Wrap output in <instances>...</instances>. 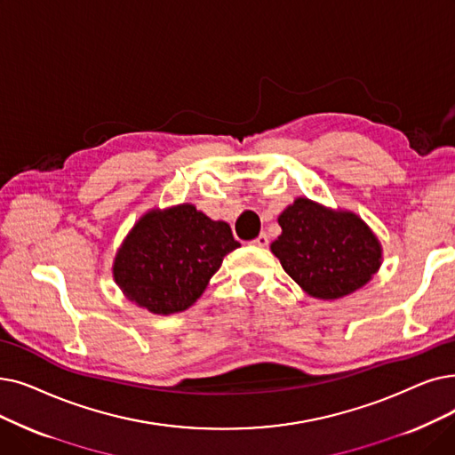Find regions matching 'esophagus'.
Instances as JSON below:
<instances>
[{
    "instance_id": "1",
    "label": "esophagus",
    "mask_w": 455,
    "mask_h": 455,
    "mask_svg": "<svg viewBox=\"0 0 455 455\" xmlns=\"http://www.w3.org/2000/svg\"><path fill=\"white\" fill-rule=\"evenodd\" d=\"M267 243H269L267 234H264V232L259 235V238L252 240V245H256V247H267Z\"/></svg>"
}]
</instances>
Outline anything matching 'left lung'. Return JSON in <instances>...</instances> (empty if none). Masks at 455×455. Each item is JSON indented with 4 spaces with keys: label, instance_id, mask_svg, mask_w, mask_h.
I'll use <instances>...</instances> for the list:
<instances>
[{
    "label": "left lung",
    "instance_id": "obj_1",
    "mask_svg": "<svg viewBox=\"0 0 455 455\" xmlns=\"http://www.w3.org/2000/svg\"><path fill=\"white\" fill-rule=\"evenodd\" d=\"M276 221L283 232L269 249L310 298H346L366 286L381 267V242L349 210L298 196Z\"/></svg>",
    "mask_w": 455,
    "mask_h": 455
}]
</instances>
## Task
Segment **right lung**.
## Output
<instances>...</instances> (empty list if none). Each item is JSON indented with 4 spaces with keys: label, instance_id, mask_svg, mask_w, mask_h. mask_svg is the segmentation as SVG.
I'll list each match as a JSON object with an SVG mask.
<instances>
[{
    "label": "right lung",
    "instance_id": "1",
    "mask_svg": "<svg viewBox=\"0 0 455 455\" xmlns=\"http://www.w3.org/2000/svg\"><path fill=\"white\" fill-rule=\"evenodd\" d=\"M230 225L193 204L152 208L140 217L113 260V279L126 299L152 314L189 308L228 252L238 249Z\"/></svg>",
    "mask_w": 455,
    "mask_h": 455
}]
</instances>
